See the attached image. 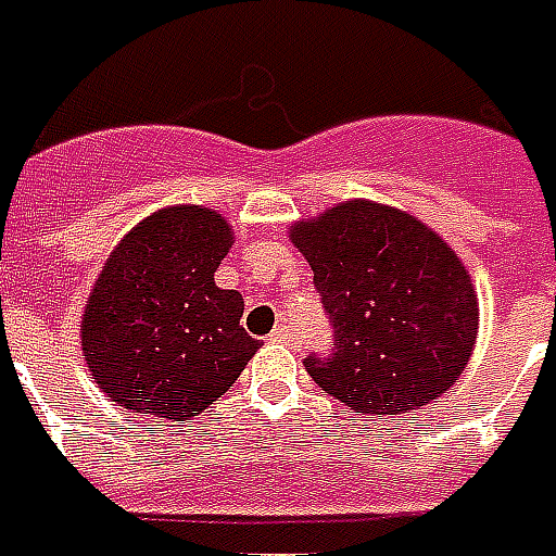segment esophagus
<instances>
[{"label": "esophagus", "instance_id": "obj_1", "mask_svg": "<svg viewBox=\"0 0 556 556\" xmlns=\"http://www.w3.org/2000/svg\"><path fill=\"white\" fill-rule=\"evenodd\" d=\"M270 341H282V344H288V341H296V329L288 320H282V324L270 332Z\"/></svg>", "mask_w": 556, "mask_h": 556}]
</instances>
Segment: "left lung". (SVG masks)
Segmentation results:
<instances>
[{
    "label": "left lung",
    "instance_id": "obj_1",
    "mask_svg": "<svg viewBox=\"0 0 556 556\" xmlns=\"http://www.w3.org/2000/svg\"><path fill=\"white\" fill-rule=\"evenodd\" d=\"M291 239L315 270L332 350L308 376L355 414H408L438 400L469 362L476 291L446 241L405 212L353 201Z\"/></svg>",
    "mask_w": 556,
    "mask_h": 556
}]
</instances>
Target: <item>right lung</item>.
<instances>
[{
	"instance_id": "1",
	"label": "right lung",
	"mask_w": 556,
	"mask_h": 556,
	"mask_svg": "<svg viewBox=\"0 0 556 556\" xmlns=\"http://www.w3.org/2000/svg\"><path fill=\"white\" fill-rule=\"evenodd\" d=\"M232 232L218 212L175 206L122 239L92 288L80 344L110 400L186 419L230 391L260 341L239 291L215 286Z\"/></svg>"
}]
</instances>
